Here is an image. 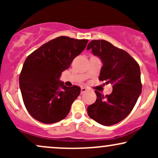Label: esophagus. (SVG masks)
<instances>
[{"label":"esophagus","mask_w":158,"mask_h":158,"mask_svg":"<svg viewBox=\"0 0 158 158\" xmlns=\"http://www.w3.org/2000/svg\"><path fill=\"white\" fill-rule=\"evenodd\" d=\"M85 91H87V88H85V87H82V88H81V93L82 94V93H84V92H85Z\"/></svg>","instance_id":"1"}]
</instances>
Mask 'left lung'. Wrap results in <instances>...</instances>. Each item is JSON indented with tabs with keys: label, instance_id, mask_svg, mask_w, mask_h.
Returning <instances> with one entry per match:
<instances>
[{
	"label": "left lung",
	"instance_id": "left-lung-1",
	"mask_svg": "<svg viewBox=\"0 0 158 158\" xmlns=\"http://www.w3.org/2000/svg\"><path fill=\"white\" fill-rule=\"evenodd\" d=\"M101 59L99 79L113 85L106 97L95 90L97 100L88 107V116L103 126H112L125 119L131 111L142 92L140 69L128 52L105 40H93L87 50Z\"/></svg>",
	"mask_w": 158,
	"mask_h": 158
}]
</instances>
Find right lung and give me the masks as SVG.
Wrapping results in <instances>:
<instances>
[{
    "instance_id": "add662e5",
    "label": "right lung",
    "mask_w": 158,
    "mask_h": 158,
    "mask_svg": "<svg viewBox=\"0 0 158 158\" xmlns=\"http://www.w3.org/2000/svg\"><path fill=\"white\" fill-rule=\"evenodd\" d=\"M88 41L60 36L27 56L19 85L24 106L36 120L50 124L68 116L81 88L77 85L65 86L59 77L85 50Z\"/></svg>"
}]
</instances>
